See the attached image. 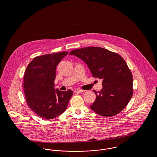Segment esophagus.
<instances>
[{
    "label": "esophagus",
    "mask_w": 157,
    "mask_h": 157,
    "mask_svg": "<svg viewBox=\"0 0 157 157\" xmlns=\"http://www.w3.org/2000/svg\"><path fill=\"white\" fill-rule=\"evenodd\" d=\"M83 91H84L83 90H79V89H75L74 90V92L75 93H80V92H82Z\"/></svg>",
    "instance_id": "esophagus-1"
}]
</instances>
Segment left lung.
<instances>
[{
  "mask_svg": "<svg viewBox=\"0 0 157 157\" xmlns=\"http://www.w3.org/2000/svg\"><path fill=\"white\" fill-rule=\"evenodd\" d=\"M69 54L82 59L92 76L103 80L100 91L93 90L96 99L90 109L107 117L121 112L133 95L132 74L124 60L119 54L100 47L76 49Z\"/></svg>",
  "mask_w": 157,
  "mask_h": 157,
  "instance_id": "obj_1",
  "label": "left lung"
}]
</instances>
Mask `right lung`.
Returning a JSON list of instances; mask_svg holds the SVG:
<instances>
[{"mask_svg":"<svg viewBox=\"0 0 157 157\" xmlns=\"http://www.w3.org/2000/svg\"><path fill=\"white\" fill-rule=\"evenodd\" d=\"M67 51L36 57L25 72L23 88L28 106L39 116L52 119L65 112L73 92L54 89L56 69Z\"/></svg>","mask_w":157,"mask_h":157,"instance_id":"right-lung-1","label":"right lung"}]
</instances>
